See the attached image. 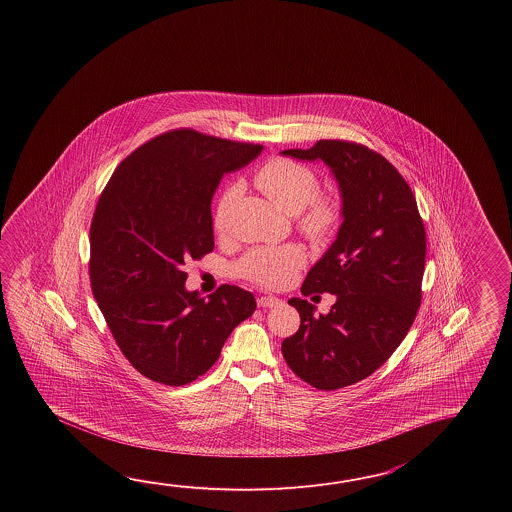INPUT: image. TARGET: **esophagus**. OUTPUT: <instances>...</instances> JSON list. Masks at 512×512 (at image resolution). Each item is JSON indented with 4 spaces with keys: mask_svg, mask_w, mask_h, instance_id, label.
I'll use <instances>...</instances> for the list:
<instances>
[{
    "mask_svg": "<svg viewBox=\"0 0 512 512\" xmlns=\"http://www.w3.org/2000/svg\"><path fill=\"white\" fill-rule=\"evenodd\" d=\"M280 304V300L276 296H260L258 298V307H274Z\"/></svg>",
    "mask_w": 512,
    "mask_h": 512,
    "instance_id": "1",
    "label": "esophagus"
}]
</instances>
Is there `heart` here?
<instances>
[{
	"label": "heart",
	"mask_w": 512,
	"mask_h": 512,
	"mask_svg": "<svg viewBox=\"0 0 512 512\" xmlns=\"http://www.w3.org/2000/svg\"><path fill=\"white\" fill-rule=\"evenodd\" d=\"M254 183L274 205L287 214H296V227L307 240L324 243L338 229L342 218L335 194L318 190V175L307 164L287 157H274L254 174ZM240 183L223 190L214 208V229L223 234L229 229L230 214L240 199ZM305 265L302 247L289 243L280 247H256L236 261V274L265 289H282L293 282Z\"/></svg>",
	"instance_id": "b5f03b06"
}]
</instances>
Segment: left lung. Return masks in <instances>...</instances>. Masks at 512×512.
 Returning a JSON list of instances; mask_svg holds the SVG:
<instances>
[{
  "label": "left lung",
  "instance_id": "1",
  "mask_svg": "<svg viewBox=\"0 0 512 512\" xmlns=\"http://www.w3.org/2000/svg\"><path fill=\"white\" fill-rule=\"evenodd\" d=\"M322 159L342 194V227L329 251L307 272L302 294L331 293L327 315L291 298L300 327L282 342L287 366L316 390H338L379 370L406 337L419 311L426 232L414 192L381 153L359 142H316L285 150Z\"/></svg>",
  "mask_w": 512,
  "mask_h": 512
}]
</instances>
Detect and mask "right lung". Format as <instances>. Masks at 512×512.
I'll return each mask as SVG.
<instances>
[{"mask_svg": "<svg viewBox=\"0 0 512 512\" xmlns=\"http://www.w3.org/2000/svg\"><path fill=\"white\" fill-rule=\"evenodd\" d=\"M263 146L170 130L144 142L109 177L89 230L91 291L131 366L183 386L207 373L256 300L236 285L210 298L185 289L188 261L214 251L210 203L223 174Z\"/></svg>", "mask_w": 512, "mask_h": 512, "instance_id": "right-lung-1", "label": "right lung"}]
</instances>
